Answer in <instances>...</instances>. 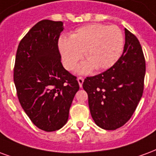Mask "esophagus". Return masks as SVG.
I'll use <instances>...</instances> for the list:
<instances>
[{
  "instance_id": "obj_1",
  "label": "esophagus",
  "mask_w": 156,
  "mask_h": 156,
  "mask_svg": "<svg viewBox=\"0 0 156 156\" xmlns=\"http://www.w3.org/2000/svg\"><path fill=\"white\" fill-rule=\"evenodd\" d=\"M77 80H78V83H79L80 87L81 88V87H82L83 82H84V79H83L82 77H78V78H77Z\"/></svg>"
}]
</instances>
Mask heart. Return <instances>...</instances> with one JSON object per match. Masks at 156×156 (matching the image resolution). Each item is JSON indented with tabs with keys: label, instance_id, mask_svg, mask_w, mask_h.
Segmentation results:
<instances>
[{
	"label": "heart",
	"instance_id": "obj_1",
	"mask_svg": "<svg viewBox=\"0 0 156 156\" xmlns=\"http://www.w3.org/2000/svg\"><path fill=\"white\" fill-rule=\"evenodd\" d=\"M123 35L115 25L89 24L72 33L70 39L62 37L59 50L66 69L73 70L84 52L87 61L80 65L77 71L90 73L94 67L97 70L109 69L117 61L123 50Z\"/></svg>",
	"mask_w": 156,
	"mask_h": 156
}]
</instances>
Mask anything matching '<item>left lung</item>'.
Wrapping results in <instances>:
<instances>
[{
  "label": "left lung",
  "mask_w": 156,
  "mask_h": 156,
  "mask_svg": "<svg viewBox=\"0 0 156 156\" xmlns=\"http://www.w3.org/2000/svg\"><path fill=\"white\" fill-rule=\"evenodd\" d=\"M125 34L120 59L110 69L86 77L83 82L93 120L107 130L118 129L130 119L144 90L145 60L141 45L127 29Z\"/></svg>",
  "instance_id": "1"
}]
</instances>
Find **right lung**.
Listing matches in <instances>:
<instances>
[{
	"mask_svg": "<svg viewBox=\"0 0 156 156\" xmlns=\"http://www.w3.org/2000/svg\"><path fill=\"white\" fill-rule=\"evenodd\" d=\"M63 29L62 21L41 20L20 41L16 55L14 82L20 105L47 132L66 125L80 88L61 62L58 40Z\"/></svg>",
	"mask_w": 156,
	"mask_h": 156,
	"instance_id": "add662e5",
	"label": "right lung"
}]
</instances>
